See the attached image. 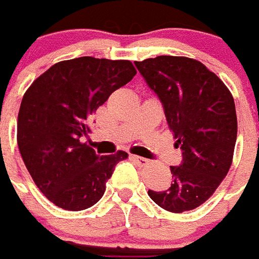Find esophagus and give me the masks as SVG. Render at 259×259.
I'll return each instance as SVG.
<instances>
[{"label": "esophagus", "mask_w": 259, "mask_h": 259, "mask_svg": "<svg viewBox=\"0 0 259 259\" xmlns=\"http://www.w3.org/2000/svg\"><path fill=\"white\" fill-rule=\"evenodd\" d=\"M130 157H132V160L137 161L140 165H146V164H148L147 158H143V157H139V155H133V154L130 155Z\"/></svg>", "instance_id": "esophagus-1"}]
</instances>
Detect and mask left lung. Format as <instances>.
<instances>
[{
	"label": "left lung",
	"mask_w": 259,
	"mask_h": 259,
	"mask_svg": "<svg viewBox=\"0 0 259 259\" xmlns=\"http://www.w3.org/2000/svg\"><path fill=\"white\" fill-rule=\"evenodd\" d=\"M135 64L161 101L175 147L182 150V162L171 167V186L148 191V196L172 213L192 210L210 198L230 169L237 140L233 95L193 59L158 56Z\"/></svg>",
	"instance_id": "8db88e82"
}]
</instances>
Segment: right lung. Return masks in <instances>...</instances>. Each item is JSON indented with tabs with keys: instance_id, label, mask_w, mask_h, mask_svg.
<instances>
[{
	"instance_id": "1",
	"label": "right lung",
	"mask_w": 259,
	"mask_h": 259,
	"mask_svg": "<svg viewBox=\"0 0 259 259\" xmlns=\"http://www.w3.org/2000/svg\"><path fill=\"white\" fill-rule=\"evenodd\" d=\"M136 75L129 60L78 57L56 63L33 81L18 113V147L32 180L64 210H84L104 196L127 153L98 155L81 143L95 111Z\"/></svg>"
}]
</instances>
